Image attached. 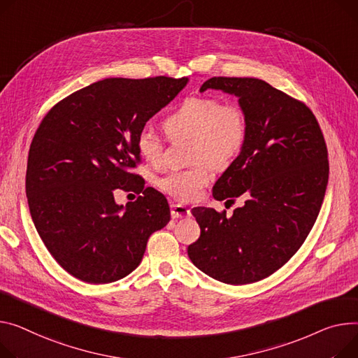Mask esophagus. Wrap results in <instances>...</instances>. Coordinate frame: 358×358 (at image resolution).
I'll return each instance as SVG.
<instances>
[{"instance_id": "obj_1", "label": "esophagus", "mask_w": 358, "mask_h": 358, "mask_svg": "<svg viewBox=\"0 0 358 358\" xmlns=\"http://www.w3.org/2000/svg\"><path fill=\"white\" fill-rule=\"evenodd\" d=\"M189 214H192V211H189V208H187L185 206H182V204H176V203L171 204V217H173V219L188 217Z\"/></svg>"}]
</instances>
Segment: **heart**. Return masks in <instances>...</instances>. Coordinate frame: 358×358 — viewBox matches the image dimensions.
Wrapping results in <instances>:
<instances>
[{
  "label": "heart",
  "mask_w": 358,
  "mask_h": 358,
  "mask_svg": "<svg viewBox=\"0 0 358 358\" xmlns=\"http://www.w3.org/2000/svg\"><path fill=\"white\" fill-rule=\"evenodd\" d=\"M164 129L171 139H192V161H199L158 180L164 193L184 203L196 200L208 184L206 164L213 170L226 169L242 151L248 135L243 110L214 98H187L165 119ZM136 150L147 162L157 164L162 158L164 142L151 128H142L136 135Z\"/></svg>",
  "instance_id": "heart-1"
}]
</instances>
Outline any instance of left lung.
<instances>
[{"label": "left lung", "mask_w": 358, "mask_h": 358, "mask_svg": "<svg viewBox=\"0 0 358 358\" xmlns=\"http://www.w3.org/2000/svg\"><path fill=\"white\" fill-rule=\"evenodd\" d=\"M208 89L233 94L248 135L242 151L213 187V197L245 204L226 211L196 207L200 237L187 249L193 264L229 285L265 279L296 253L325 196L328 152L314 113L255 78H211Z\"/></svg>", "instance_id": "left-lung-1"}]
</instances>
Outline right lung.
I'll return each instance as SVG.
<instances>
[{
  "label": "right lung",
  "mask_w": 358,
  "mask_h": 358,
  "mask_svg": "<svg viewBox=\"0 0 358 358\" xmlns=\"http://www.w3.org/2000/svg\"><path fill=\"white\" fill-rule=\"evenodd\" d=\"M188 78H109L59 102L29 152L26 193L36 230L57 264L87 283L125 278L150 236L170 222L166 199L131 173L136 135L187 86ZM116 187L143 196L125 206Z\"/></svg>",
  "instance_id": "add662e5"
}]
</instances>
